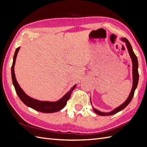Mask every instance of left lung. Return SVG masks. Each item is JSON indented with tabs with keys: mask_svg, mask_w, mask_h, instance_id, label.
<instances>
[{
	"mask_svg": "<svg viewBox=\"0 0 147 147\" xmlns=\"http://www.w3.org/2000/svg\"><path fill=\"white\" fill-rule=\"evenodd\" d=\"M122 40L124 41V42H126V46L127 50H128V52L129 53L130 57L132 59V62H133V87L131 89V91L130 92V94L128 96V98H127L126 100L124 102L123 104L120 105L119 107H118L117 108L115 109L114 111H112L110 112H108V113H105V112H102L99 111L98 110H96V109L93 108V111L95 112L96 114H97L98 115H103V116H105V115H111L117 113L119 111H122L123 109L125 108L126 106L128 105L130 102L131 101V100L134 96V93H135V91L137 87V85H138V80H139V74H138V59H137V57L136 55L134 53L132 47L131 45L129 42L127 40L126 38H122ZM90 101H91V98H90ZM92 103V102H91Z\"/></svg>",
	"mask_w": 147,
	"mask_h": 147,
	"instance_id": "left-lung-1",
	"label": "left lung"
}]
</instances>
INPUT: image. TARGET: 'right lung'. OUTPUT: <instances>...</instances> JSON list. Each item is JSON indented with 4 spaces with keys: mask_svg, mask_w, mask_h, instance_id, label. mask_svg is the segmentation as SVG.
<instances>
[{
    "mask_svg": "<svg viewBox=\"0 0 147 147\" xmlns=\"http://www.w3.org/2000/svg\"><path fill=\"white\" fill-rule=\"evenodd\" d=\"M19 49H20V47L17 48L16 50L13 58V62H12L11 67L12 83H13V85L14 86L16 92V93L18 94L19 98L21 99V100L23 102L24 104L31 108L35 109V110L37 111L44 112V113H53V112L61 111V109H63L65 106L66 105L67 102L68 100L69 99L72 92H73L74 88H76V85L72 87V88L61 100H59V101L55 102H42L30 97L29 96H28L26 93L23 91V90L21 88V87L19 85L16 80L14 67Z\"/></svg>",
    "mask_w": 147,
    "mask_h": 147,
    "instance_id": "obj_1",
    "label": "right lung"
}]
</instances>
